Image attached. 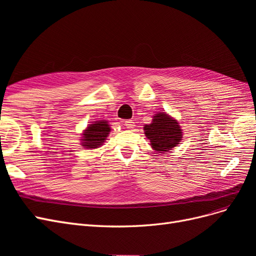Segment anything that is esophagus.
<instances>
[{"label": "esophagus", "instance_id": "34e87169", "mask_svg": "<svg viewBox=\"0 0 256 256\" xmlns=\"http://www.w3.org/2000/svg\"><path fill=\"white\" fill-rule=\"evenodd\" d=\"M124 125H125L127 128H134V122L128 120H126L125 122H124Z\"/></svg>", "mask_w": 256, "mask_h": 256}]
</instances>
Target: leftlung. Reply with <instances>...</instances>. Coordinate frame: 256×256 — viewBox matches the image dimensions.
Listing matches in <instances>:
<instances>
[{
    "label": "left lung",
    "instance_id": "1",
    "mask_svg": "<svg viewBox=\"0 0 256 256\" xmlns=\"http://www.w3.org/2000/svg\"><path fill=\"white\" fill-rule=\"evenodd\" d=\"M150 125L144 126L145 136L150 141V146L157 152L172 150L182 138L180 122L164 112H158L152 116Z\"/></svg>",
    "mask_w": 256,
    "mask_h": 256
}]
</instances>
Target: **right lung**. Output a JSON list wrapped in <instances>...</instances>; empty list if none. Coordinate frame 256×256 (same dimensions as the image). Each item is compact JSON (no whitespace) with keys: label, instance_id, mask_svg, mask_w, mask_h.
Returning a JSON list of instances; mask_svg holds the SVG:
<instances>
[{"label":"right lung","instance_id":"1","mask_svg":"<svg viewBox=\"0 0 256 256\" xmlns=\"http://www.w3.org/2000/svg\"><path fill=\"white\" fill-rule=\"evenodd\" d=\"M111 131L109 122L106 120L92 122L88 128L83 131L81 144L88 150H94L102 145Z\"/></svg>","mask_w":256,"mask_h":256}]
</instances>
